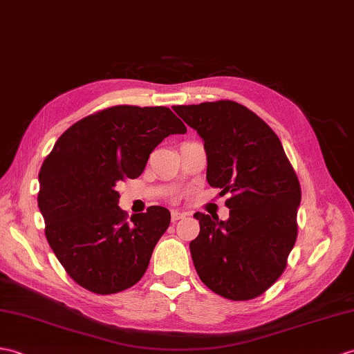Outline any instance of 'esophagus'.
Wrapping results in <instances>:
<instances>
[{
    "label": "esophagus",
    "mask_w": 354,
    "mask_h": 354,
    "mask_svg": "<svg viewBox=\"0 0 354 354\" xmlns=\"http://www.w3.org/2000/svg\"><path fill=\"white\" fill-rule=\"evenodd\" d=\"M187 217V212H180V211H171V221H178L180 218Z\"/></svg>",
    "instance_id": "esophagus-1"
}]
</instances>
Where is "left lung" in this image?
<instances>
[{
    "label": "left lung",
    "instance_id": "8db88e82",
    "mask_svg": "<svg viewBox=\"0 0 354 354\" xmlns=\"http://www.w3.org/2000/svg\"><path fill=\"white\" fill-rule=\"evenodd\" d=\"M174 110L205 142L208 184L232 194L227 220L194 214L197 274L225 299L258 297L281 277L297 240L299 178L274 131L244 105L216 101Z\"/></svg>",
    "mask_w": 354,
    "mask_h": 354
}]
</instances>
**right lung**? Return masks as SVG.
<instances>
[{"mask_svg":"<svg viewBox=\"0 0 354 354\" xmlns=\"http://www.w3.org/2000/svg\"><path fill=\"white\" fill-rule=\"evenodd\" d=\"M184 133L167 106L116 105L73 123L55 142L39 171L37 203L49 245L83 288L114 294L145 274L170 212L149 207L128 218L116 184L138 178L164 138Z\"/></svg>","mask_w":354,"mask_h":354,"instance_id":"1","label":"right lung"}]
</instances>
